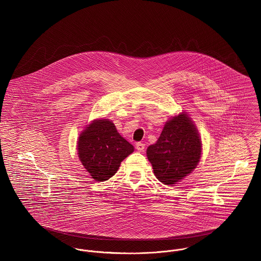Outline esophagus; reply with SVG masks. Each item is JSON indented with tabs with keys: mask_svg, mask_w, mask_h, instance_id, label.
Here are the masks:
<instances>
[{
	"mask_svg": "<svg viewBox=\"0 0 261 261\" xmlns=\"http://www.w3.org/2000/svg\"><path fill=\"white\" fill-rule=\"evenodd\" d=\"M136 149L139 151V152H143L144 150H145V144H143V143H141V142H138V143H136Z\"/></svg>",
	"mask_w": 261,
	"mask_h": 261,
	"instance_id": "obj_1",
	"label": "esophagus"
}]
</instances>
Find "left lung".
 Returning <instances> with one entry per match:
<instances>
[{"instance_id":"1","label":"left lung","mask_w":261,"mask_h":261,"mask_svg":"<svg viewBox=\"0 0 261 261\" xmlns=\"http://www.w3.org/2000/svg\"><path fill=\"white\" fill-rule=\"evenodd\" d=\"M201 154L200 136L186 114L168 121L156 144L147 149L154 174L165 185H174L191 174Z\"/></svg>"}]
</instances>
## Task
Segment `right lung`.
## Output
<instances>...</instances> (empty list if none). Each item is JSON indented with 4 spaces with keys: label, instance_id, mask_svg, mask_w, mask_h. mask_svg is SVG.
<instances>
[{
    "label": "right lung",
    "instance_id": "add662e5",
    "mask_svg": "<svg viewBox=\"0 0 261 261\" xmlns=\"http://www.w3.org/2000/svg\"><path fill=\"white\" fill-rule=\"evenodd\" d=\"M79 157L95 180H107L118 171L121 162L134 147L117 132L107 119L94 120L79 138Z\"/></svg>",
    "mask_w": 261,
    "mask_h": 261
}]
</instances>
